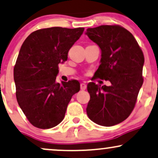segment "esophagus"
<instances>
[{
  "instance_id": "esophagus-1",
  "label": "esophagus",
  "mask_w": 158,
  "mask_h": 158,
  "mask_svg": "<svg viewBox=\"0 0 158 158\" xmlns=\"http://www.w3.org/2000/svg\"><path fill=\"white\" fill-rule=\"evenodd\" d=\"M80 88L81 90H85L87 89V85L85 84V83H81L80 85Z\"/></svg>"
}]
</instances>
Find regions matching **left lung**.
I'll return each instance as SVG.
<instances>
[{
    "instance_id": "left-lung-1",
    "label": "left lung",
    "mask_w": 158,
    "mask_h": 158,
    "mask_svg": "<svg viewBox=\"0 0 158 158\" xmlns=\"http://www.w3.org/2000/svg\"><path fill=\"white\" fill-rule=\"evenodd\" d=\"M86 35L102 50L95 77L111 83L110 86L87 85L90 99L87 114L98 125L114 126L130 116L135 106L143 82V51L133 35L119 25L89 28Z\"/></svg>"
}]
</instances>
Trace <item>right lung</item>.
<instances>
[{
    "instance_id": "add662e5",
    "label": "right lung",
    "mask_w": 158,
    "mask_h": 158,
    "mask_svg": "<svg viewBox=\"0 0 158 158\" xmlns=\"http://www.w3.org/2000/svg\"><path fill=\"white\" fill-rule=\"evenodd\" d=\"M84 28L51 27L33 31L23 43L14 68L18 103L34 127L50 129L63 120L77 80L56 81L58 64L67 60L70 48Z\"/></svg>"
}]
</instances>
